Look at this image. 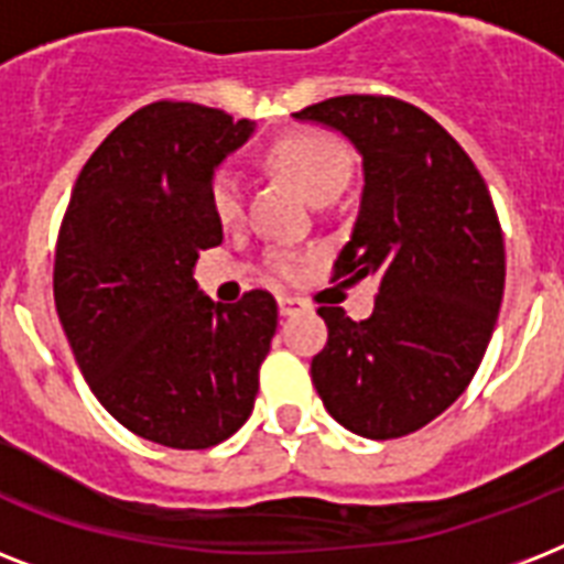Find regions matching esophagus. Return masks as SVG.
I'll return each mask as SVG.
<instances>
[{"label":"esophagus","instance_id":"1","mask_svg":"<svg viewBox=\"0 0 564 564\" xmlns=\"http://www.w3.org/2000/svg\"><path fill=\"white\" fill-rule=\"evenodd\" d=\"M278 310H281V316H299V313L307 310V304L301 299H292V295H281L278 299Z\"/></svg>","mask_w":564,"mask_h":564}]
</instances>
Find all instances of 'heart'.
<instances>
[{"instance_id":"1","label":"heart","mask_w":564,"mask_h":564,"mask_svg":"<svg viewBox=\"0 0 564 564\" xmlns=\"http://www.w3.org/2000/svg\"><path fill=\"white\" fill-rule=\"evenodd\" d=\"M269 163L274 170L290 175L310 198H334L345 187L351 175V152L345 149L339 137L318 131V128H304L292 131L274 140L269 149ZM210 207L221 225H237L246 216V187L237 172L221 170L210 178ZM274 278L281 281H295L301 274V257L292 251H274L269 260Z\"/></svg>"}]
</instances>
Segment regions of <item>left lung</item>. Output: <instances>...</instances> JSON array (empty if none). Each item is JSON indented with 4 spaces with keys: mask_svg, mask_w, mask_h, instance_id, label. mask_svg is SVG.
Instances as JSON below:
<instances>
[{
    "mask_svg": "<svg viewBox=\"0 0 564 564\" xmlns=\"http://www.w3.org/2000/svg\"><path fill=\"white\" fill-rule=\"evenodd\" d=\"M295 119L334 128L362 158L360 213L334 281L380 278L362 322L318 307L327 345L310 375L345 430L406 436L465 392L498 322L507 257L489 187L436 119L392 96H336Z\"/></svg>",
    "mask_w": 564,
    "mask_h": 564,
    "instance_id": "left-lung-1",
    "label": "left lung"
}]
</instances>
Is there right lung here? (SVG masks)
I'll return each instance as SVG.
<instances>
[{"mask_svg":"<svg viewBox=\"0 0 564 564\" xmlns=\"http://www.w3.org/2000/svg\"><path fill=\"white\" fill-rule=\"evenodd\" d=\"M254 122L193 101H154L84 163L55 248V307L84 380L137 436L204 451L254 410L278 304L251 290L216 304L198 251L219 246L210 178Z\"/></svg>","mask_w":564,"mask_h":564,"instance_id":"1","label":"right lung"}]
</instances>
